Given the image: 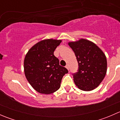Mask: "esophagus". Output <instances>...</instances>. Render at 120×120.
Listing matches in <instances>:
<instances>
[{
	"instance_id": "34e87169",
	"label": "esophagus",
	"mask_w": 120,
	"mask_h": 120,
	"mask_svg": "<svg viewBox=\"0 0 120 120\" xmlns=\"http://www.w3.org/2000/svg\"><path fill=\"white\" fill-rule=\"evenodd\" d=\"M66 68L68 70H69V66H68V64H67V65H66Z\"/></svg>"
}]
</instances>
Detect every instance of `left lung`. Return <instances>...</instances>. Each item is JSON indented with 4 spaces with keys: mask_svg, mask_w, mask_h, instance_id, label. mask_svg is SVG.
<instances>
[{
    "mask_svg": "<svg viewBox=\"0 0 120 120\" xmlns=\"http://www.w3.org/2000/svg\"><path fill=\"white\" fill-rule=\"evenodd\" d=\"M78 63V72L73 74L75 84L81 90L90 91L101 82L107 72L105 53L94 42L85 39L68 42Z\"/></svg>",
    "mask_w": 120,
    "mask_h": 120,
    "instance_id": "obj_1",
    "label": "left lung"
}]
</instances>
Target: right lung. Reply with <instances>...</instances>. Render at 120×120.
Here are the masks:
<instances>
[{"label": "right lung", "mask_w": 120, "mask_h": 120, "mask_svg": "<svg viewBox=\"0 0 120 120\" xmlns=\"http://www.w3.org/2000/svg\"><path fill=\"white\" fill-rule=\"evenodd\" d=\"M61 40L48 39L38 42L26 54L24 61L25 77L32 88L43 94L54 93L60 88L63 77L68 73L59 64L54 52Z\"/></svg>", "instance_id": "1"}]
</instances>
